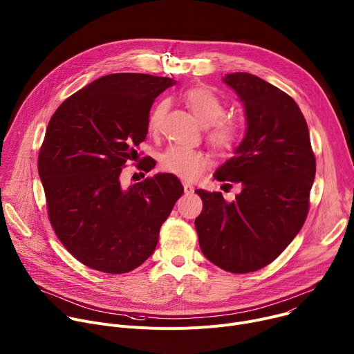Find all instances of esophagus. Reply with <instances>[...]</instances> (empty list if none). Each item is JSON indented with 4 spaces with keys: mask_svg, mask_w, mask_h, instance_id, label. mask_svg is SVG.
Wrapping results in <instances>:
<instances>
[{
    "mask_svg": "<svg viewBox=\"0 0 354 354\" xmlns=\"http://www.w3.org/2000/svg\"><path fill=\"white\" fill-rule=\"evenodd\" d=\"M183 185H184V191H185L187 194H189V192H192V191H194V185H192L191 183L184 181V183H183Z\"/></svg>",
    "mask_w": 354,
    "mask_h": 354,
    "instance_id": "esophagus-1",
    "label": "esophagus"
}]
</instances>
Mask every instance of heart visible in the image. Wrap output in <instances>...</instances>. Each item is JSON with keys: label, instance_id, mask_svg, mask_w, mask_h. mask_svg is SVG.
<instances>
[{"label": "heart", "instance_id": "heart-1", "mask_svg": "<svg viewBox=\"0 0 354 354\" xmlns=\"http://www.w3.org/2000/svg\"><path fill=\"white\" fill-rule=\"evenodd\" d=\"M183 100L203 127H208V139L219 150L227 151L238 145L242 127L234 118H223V101L205 87H194L183 94ZM167 101L154 104L149 113V132L157 133L162 128L167 112ZM208 157L205 153L185 146H170L160 156V167L183 180H194L205 170Z\"/></svg>", "mask_w": 354, "mask_h": 354}]
</instances>
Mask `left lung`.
I'll list each match as a JSON object with an SVG mask.
<instances>
[{
	"mask_svg": "<svg viewBox=\"0 0 354 354\" xmlns=\"http://www.w3.org/2000/svg\"><path fill=\"white\" fill-rule=\"evenodd\" d=\"M222 82L243 104L246 133L214 178L242 191L232 203L221 192L195 191L203 200L195 229L211 263L243 274L277 259L301 230L317 163L305 118L288 94L249 73Z\"/></svg>",
	"mask_w": 354,
	"mask_h": 354,
	"instance_id": "left-lung-1",
	"label": "left lung"
}]
</instances>
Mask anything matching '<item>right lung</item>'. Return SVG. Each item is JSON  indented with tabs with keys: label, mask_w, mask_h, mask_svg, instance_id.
<instances>
[{
	"label": "right lung",
	"mask_w": 354,
	"mask_h": 354,
	"mask_svg": "<svg viewBox=\"0 0 354 354\" xmlns=\"http://www.w3.org/2000/svg\"><path fill=\"white\" fill-rule=\"evenodd\" d=\"M176 82L140 73L104 75L53 113L37 157L50 223L84 266L132 271L154 252L163 222L184 191L159 173L124 188L122 167L146 139L154 98ZM140 169L149 171L145 159Z\"/></svg>",
	"instance_id": "obj_1"
}]
</instances>
